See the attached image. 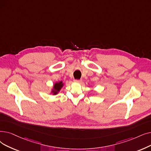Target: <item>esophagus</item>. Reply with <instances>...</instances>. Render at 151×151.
<instances>
[{
  "label": "esophagus",
  "instance_id": "34e87169",
  "mask_svg": "<svg viewBox=\"0 0 151 151\" xmlns=\"http://www.w3.org/2000/svg\"><path fill=\"white\" fill-rule=\"evenodd\" d=\"M74 81L75 83H81L82 81V80H75Z\"/></svg>",
  "mask_w": 151,
  "mask_h": 151
}]
</instances>
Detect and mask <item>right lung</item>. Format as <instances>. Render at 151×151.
<instances>
[{"label":"right lung","instance_id":"obj_1","mask_svg":"<svg viewBox=\"0 0 151 151\" xmlns=\"http://www.w3.org/2000/svg\"><path fill=\"white\" fill-rule=\"evenodd\" d=\"M63 86V83L62 81L59 82V83H56L54 84V90L52 91V93H54V94H56L58 91L60 90V89L62 88Z\"/></svg>","mask_w":151,"mask_h":151}]
</instances>
